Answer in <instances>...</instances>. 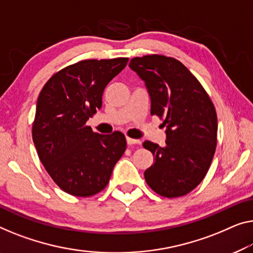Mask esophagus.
I'll use <instances>...</instances> for the list:
<instances>
[{
    "instance_id": "obj_1",
    "label": "esophagus",
    "mask_w": 253,
    "mask_h": 253,
    "mask_svg": "<svg viewBox=\"0 0 253 253\" xmlns=\"http://www.w3.org/2000/svg\"><path fill=\"white\" fill-rule=\"evenodd\" d=\"M126 141H127V144H128V145L138 144V143H139L138 139H134V138H130V137H127V138H126Z\"/></svg>"
}]
</instances>
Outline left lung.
I'll return each mask as SVG.
<instances>
[{
	"instance_id": "left-lung-1",
	"label": "left lung",
	"mask_w": 253,
	"mask_h": 253,
	"mask_svg": "<svg viewBox=\"0 0 253 253\" xmlns=\"http://www.w3.org/2000/svg\"><path fill=\"white\" fill-rule=\"evenodd\" d=\"M129 67L145 83L151 115L164 119L166 145L145 141L154 163L144 171L148 185L161 197L178 198L194 190L209 170L217 145L212 101L190 70L170 56H136Z\"/></svg>"
}]
</instances>
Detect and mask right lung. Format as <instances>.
<instances>
[{
  "instance_id": "right-lung-1",
  "label": "right lung",
  "mask_w": 253,
  "mask_h": 253,
  "mask_svg": "<svg viewBox=\"0 0 253 253\" xmlns=\"http://www.w3.org/2000/svg\"><path fill=\"white\" fill-rule=\"evenodd\" d=\"M127 62L83 60L55 73L41 90L33 141L48 175L68 194L87 198L102 191L125 152L123 133H94L86 122L102 107L104 88Z\"/></svg>"
}]
</instances>
